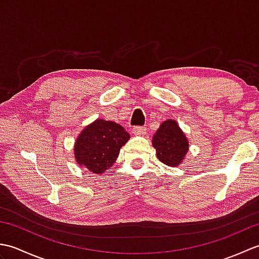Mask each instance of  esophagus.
Segmentation results:
<instances>
[{
  "mask_svg": "<svg viewBox=\"0 0 259 259\" xmlns=\"http://www.w3.org/2000/svg\"><path fill=\"white\" fill-rule=\"evenodd\" d=\"M133 131L137 136H145L147 134V128L146 126H135Z\"/></svg>",
  "mask_w": 259,
  "mask_h": 259,
  "instance_id": "esophagus-1",
  "label": "esophagus"
}]
</instances>
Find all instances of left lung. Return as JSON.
I'll return each instance as SVG.
<instances>
[{
    "label": "left lung",
    "mask_w": 259,
    "mask_h": 259,
    "mask_svg": "<svg viewBox=\"0 0 259 259\" xmlns=\"http://www.w3.org/2000/svg\"><path fill=\"white\" fill-rule=\"evenodd\" d=\"M152 146L157 158L169 167H177L185 160L189 150V142L186 134L172 119H167L159 126L152 137Z\"/></svg>",
    "instance_id": "8db88e82"
}]
</instances>
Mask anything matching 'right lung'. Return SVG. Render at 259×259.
Segmentation results:
<instances>
[{
    "mask_svg": "<svg viewBox=\"0 0 259 259\" xmlns=\"http://www.w3.org/2000/svg\"><path fill=\"white\" fill-rule=\"evenodd\" d=\"M130 139L124 128L113 121L97 119L82 129L74 142L76 163L90 172L101 175L113 166L120 149Z\"/></svg>",
    "mask_w": 259,
    "mask_h": 259,
    "instance_id": "1",
    "label": "right lung"
}]
</instances>
